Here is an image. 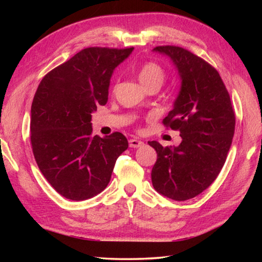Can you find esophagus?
I'll use <instances>...</instances> for the list:
<instances>
[{
    "label": "esophagus",
    "instance_id": "34e87169",
    "mask_svg": "<svg viewBox=\"0 0 262 262\" xmlns=\"http://www.w3.org/2000/svg\"><path fill=\"white\" fill-rule=\"evenodd\" d=\"M141 145H143V142L137 140V139H130L129 140V147L130 148H140Z\"/></svg>",
    "mask_w": 262,
    "mask_h": 262
}]
</instances>
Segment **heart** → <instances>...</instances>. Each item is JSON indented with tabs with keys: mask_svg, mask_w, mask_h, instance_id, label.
I'll use <instances>...</instances> for the list:
<instances>
[{
	"mask_svg": "<svg viewBox=\"0 0 262 262\" xmlns=\"http://www.w3.org/2000/svg\"><path fill=\"white\" fill-rule=\"evenodd\" d=\"M137 77L145 89L152 85H158L161 88L165 81L166 75L158 63L154 61H148L140 66L139 70H137Z\"/></svg>",
	"mask_w": 262,
	"mask_h": 262,
	"instance_id": "1",
	"label": "heart"
}]
</instances>
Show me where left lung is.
I'll use <instances>...</instances> for the list:
<instances>
[{
    "label": "left lung",
    "mask_w": 262,
    "mask_h": 262,
    "mask_svg": "<svg viewBox=\"0 0 262 262\" xmlns=\"http://www.w3.org/2000/svg\"><path fill=\"white\" fill-rule=\"evenodd\" d=\"M154 51L170 56L180 74L181 90L163 125L179 130L183 141L178 147L149 142L157 152L152 185L172 200H189L220 174L232 143L236 117L227 88L210 63L183 47L157 46Z\"/></svg>",
    "instance_id": "1"
}]
</instances>
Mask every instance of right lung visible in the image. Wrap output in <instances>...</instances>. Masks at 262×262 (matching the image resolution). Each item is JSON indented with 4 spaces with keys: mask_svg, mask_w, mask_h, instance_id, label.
<instances>
[{
    "mask_svg": "<svg viewBox=\"0 0 262 262\" xmlns=\"http://www.w3.org/2000/svg\"><path fill=\"white\" fill-rule=\"evenodd\" d=\"M129 48L88 47L47 73L31 107V147L39 170L57 193L82 201L106 188L117 158L128 148L114 132L92 136L91 113L108 99L114 68Z\"/></svg>",
    "mask_w": 262,
    "mask_h": 262,
    "instance_id": "add662e5",
    "label": "right lung"
}]
</instances>
